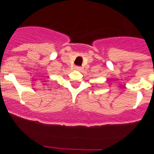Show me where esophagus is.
I'll return each mask as SVG.
<instances>
[{
  "mask_svg": "<svg viewBox=\"0 0 154 154\" xmlns=\"http://www.w3.org/2000/svg\"><path fill=\"white\" fill-rule=\"evenodd\" d=\"M74 69H77V70H81V69H82V68L80 67V66H75Z\"/></svg>",
  "mask_w": 154,
  "mask_h": 154,
  "instance_id": "34e87169",
  "label": "esophagus"
}]
</instances>
